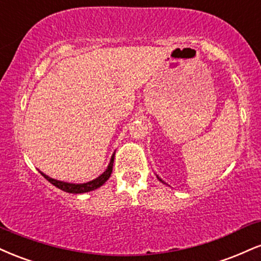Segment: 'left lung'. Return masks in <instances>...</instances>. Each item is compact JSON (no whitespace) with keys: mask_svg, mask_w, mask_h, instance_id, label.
Returning a JSON list of instances; mask_svg holds the SVG:
<instances>
[{"mask_svg":"<svg viewBox=\"0 0 261 261\" xmlns=\"http://www.w3.org/2000/svg\"><path fill=\"white\" fill-rule=\"evenodd\" d=\"M158 178H159V177H158ZM159 179H160V178H159ZM161 180V179H160ZM161 182H162V180H161Z\"/></svg>","mask_w":261,"mask_h":261,"instance_id":"left-lung-1","label":"left lung"}]
</instances>
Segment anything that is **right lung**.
Returning <instances> with one entry per match:
<instances>
[{
  "label": "right lung",
  "mask_w": 261,
  "mask_h": 261,
  "mask_svg": "<svg viewBox=\"0 0 261 261\" xmlns=\"http://www.w3.org/2000/svg\"><path fill=\"white\" fill-rule=\"evenodd\" d=\"M113 159H115V155H113L111 158V161H110L109 167L106 168L105 172L101 174L100 177H97L96 179L90 180V182H88V183H83V185H73V183L61 182V180H56L54 178H50V177L46 176V174H44L42 172H40V173H41L42 176H44L45 178L51 183V185L57 187V188L61 189V191L67 192V193H72V194H81V193H87V192L94 191V189H97L99 187L102 186L103 183H105L106 180L110 178V176H111V173H112Z\"/></svg>",
  "instance_id": "right-lung-1"
}]
</instances>
